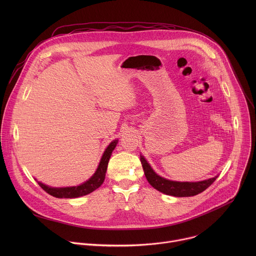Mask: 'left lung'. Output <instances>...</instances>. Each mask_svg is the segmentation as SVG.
I'll list each match as a JSON object with an SVG mask.
<instances>
[{"mask_svg":"<svg viewBox=\"0 0 256 256\" xmlns=\"http://www.w3.org/2000/svg\"><path fill=\"white\" fill-rule=\"evenodd\" d=\"M140 163L149 184L158 192L165 194L167 196L184 198V196H196L204 190H206L212 182L218 178V175L202 181L196 182H179L166 179L158 175L151 165L140 155Z\"/></svg>","mask_w":256,"mask_h":256,"instance_id":"8db88e82","label":"left lung"}]
</instances>
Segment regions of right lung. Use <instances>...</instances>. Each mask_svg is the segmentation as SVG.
<instances>
[{"mask_svg": "<svg viewBox=\"0 0 256 256\" xmlns=\"http://www.w3.org/2000/svg\"><path fill=\"white\" fill-rule=\"evenodd\" d=\"M118 142V140H114L107 146V148L105 149V151L102 155V158L100 160V163H99L95 173L87 181H85L84 184L77 186L52 188V186L44 184L40 181H38L40 186L44 190H46L48 194H50L54 198H79V196H83L91 194L92 192H94L98 188H100L101 184H103L109 159H110V156H112L114 148L116 147Z\"/></svg>", "mask_w": 256, "mask_h": 256, "instance_id": "right-lung-1", "label": "right lung"}]
</instances>
